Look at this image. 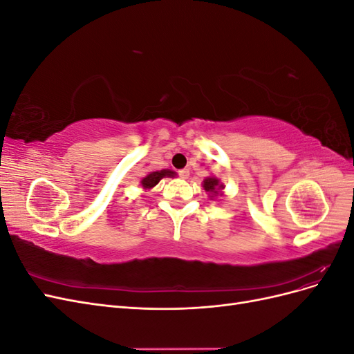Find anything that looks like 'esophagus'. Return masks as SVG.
<instances>
[{"mask_svg":"<svg viewBox=\"0 0 354 354\" xmlns=\"http://www.w3.org/2000/svg\"><path fill=\"white\" fill-rule=\"evenodd\" d=\"M189 174H190V171H189V169H186V168H185V169H180V171H178V176H180L181 178H185V180L189 177Z\"/></svg>","mask_w":354,"mask_h":354,"instance_id":"34e87169","label":"esophagus"}]
</instances>
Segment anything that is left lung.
Returning a JSON list of instances; mask_svg holds the SVG:
<instances>
[{"mask_svg": "<svg viewBox=\"0 0 354 354\" xmlns=\"http://www.w3.org/2000/svg\"><path fill=\"white\" fill-rule=\"evenodd\" d=\"M202 186H203V189H205L207 192H209L211 198L217 196L218 194L221 195V190L224 189V186L220 183V180L217 177H207L205 180H203Z\"/></svg>", "mask_w": 354, "mask_h": 354, "instance_id": "8db88e82", "label": "left lung"}]
</instances>
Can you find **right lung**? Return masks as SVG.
Here are the masks:
<instances>
[{
    "label": "right lung",
    "instance_id": "1",
    "mask_svg": "<svg viewBox=\"0 0 354 354\" xmlns=\"http://www.w3.org/2000/svg\"><path fill=\"white\" fill-rule=\"evenodd\" d=\"M176 173L171 169H160V171H152V173H149L145 178H142V186L143 189H152L155 187L160 180L164 177H174Z\"/></svg>",
    "mask_w": 354,
    "mask_h": 354
}]
</instances>
